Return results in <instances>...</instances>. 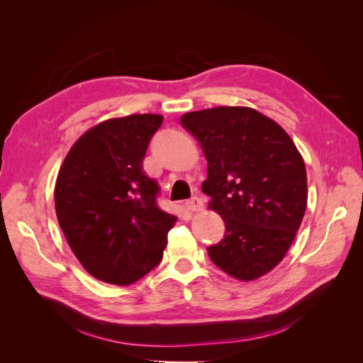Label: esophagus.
Returning <instances> with one entry per match:
<instances>
[{
	"mask_svg": "<svg viewBox=\"0 0 363 363\" xmlns=\"http://www.w3.org/2000/svg\"><path fill=\"white\" fill-rule=\"evenodd\" d=\"M184 206L191 212H200V211H203L204 203H203L201 199H199V196H194V199H191L189 201H186Z\"/></svg>",
	"mask_w": 363,
	"mask_h": 363,
	"instance_id": "34e87169",
	"label": "esophagus"
}]
</instances>
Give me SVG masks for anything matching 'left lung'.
<instances>
[{
  "label": "left lung",
  "instance_id": "8db88e82",
  "mask_svg": "<svg viewBox=\"0 0 363 363\" xmlns=\"http://www.w3.org/2000/svg\"><path fill=\"white\" fill-rule=\"evenodd\" d=\"M180 121L204 151L201 188L225 224L208 257L238 280L265 276L288 252L306 212L301 155L276 121L250 107L219 106Z\"/></svg>",
  "mask_w": 363,
  "mask_h": 363
}]
</instances>
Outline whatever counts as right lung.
<instances>
[{"instance_id":"obj_1","label":"right lung","mask_w":363,"mask_h":363,"mask_svg":"<svg viewBox=\"0 0 363 363\" xmlns=\"http://www.w3.org/2000/svg\"><path fill=\"white\" fill-rule=\"evenodd\" d=\"M160 115L115 118L87 130L65 157L54 201L83 268L127 286L156 268L177 218L157 206L159 184L142 168Z\"/></svg>"}]
</instances>
